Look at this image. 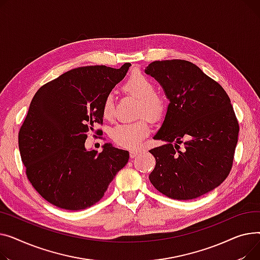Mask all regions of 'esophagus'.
I'll list each match as a JSON object with an SVG mask.
<instances>
[{
    "mask_svg": "<svg viewBox=\"0 0 260 260\" xmlns=\"http://www.w3.org/2000/svg\"><path fill=\"white\" fill-rule=\"evenodd\" d=\"M140 153H141L140 150H131L130 151V157L134 158V157H136L137 155H139Z\"/></svg>",
    "mask_w": 260,
    "mask_h": 260,
    "instance_id": "obj_1",
    "label": "esophagus"
}]
</instances>
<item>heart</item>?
Instances as JSON below:
<instances>
[{"instance_id":"1","label":"heart","mask_w":260,"mask_h":260,"mask_svg":"<svg viewBox=\"0 0 260 260\" xmlns=\"http://www.w3.org/2000/svg\"><path fill=\"white\" fill-rule=\"evenodd\" d=\"M128 93L140 100L137 105L139 115H146L151 119H158L165 111L164 100L155 93V86L146 75L141 72L132 73L125 83ZM115 114V103L113 94L106 96L103 104V115L107 119H112ZM150 131V125L146 118L131 123H121L111 130L114 143L123 148L133 149L139 146Z\"/></svg>"}]
</instances>
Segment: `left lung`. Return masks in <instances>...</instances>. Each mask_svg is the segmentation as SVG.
I'll return each instance as SVG.
<instances>
[{"instance_id": "left-lung-1", "label": "left lung", "mask_w": 260, "mask_h": 260, "mask_svg": "<svg viewBox=\"0 0 260 260\" xmlns=\"http://www.w3.org/2000/svg\"><path fill=\"white\" fill-rule=\"evenodd\" d=\"M169 100L150 150L155 157L151 184L178 201L217 188L230 172L238 141V121L223 88L184 59L155 60L145 69ZM183 144L180 148L179 145Z\"/></svg>"}]
</instances>
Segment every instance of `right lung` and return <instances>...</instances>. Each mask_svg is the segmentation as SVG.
<instances>
[{
  "label": "right lung",
  "mask_w": 260,
  "mask_h": 260,
  "mask_svg": "<svg viewBox=\"0 0 260 260\" xmlns=\"http://www.w3.org/2000/svg\"><path fill=\"white\" fill-rule=\"evenodd\" d=\"M130 66L69 70L42 86L30 103L19 132L21 157L34 188L55 207L93 206L128 162L126 150L106 143L99 153L85 142L94 124H103L104 101Z\"/></svg>",
  "instance_id": "1"
}]
</instances>
